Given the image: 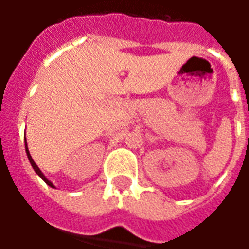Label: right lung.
Returning a JSON list of instances; mask_svg holds the SVG:
<instances>
[{"instance_id":"1","label":"right lung","mask_w":249,"mask_h":249,"mask_svg":"<svg viewBox=\"0 0 249 249\" xmlns=\"http://www.w3.org/2000/svg\"><path fill=\"white\" fill-rule=\"evenodd\" d=\"M25 151H26V155H28V159H29L30 165H32V167H33V169H35V172L37 173V175H38V176H40V178H42V180H44V181H45V183L48 184V185H49V187H52V188H56V187H54V184L52 183L51 180H48V178H45V175H44V173L41 172V169H40V168L37 167V164H36V162H35V160H33V159H32V156H30V153H29V149H28V144H26V140H25Z\"/></svg>"}]
</instances>
